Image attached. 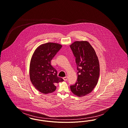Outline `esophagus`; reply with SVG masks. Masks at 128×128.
I'll return each mask as SVG.
<instances>
[{
  "mask_svg": "<svg viewBox=\"0 0 128 128\" xmlns=\"http://www.w3.org/2000/svg\"><path fill=\"white\" fill-rule=\"evenodd\" d=\"M63 79L64 80V81H66L68 79V77L67 76H66V77H64L63 78Z\"/></svg>",
  "mask_w": 128,
  "mask_h": 128,
  "instance_id": "34e87169",
  "label": "esophagus"
}]
</instances>
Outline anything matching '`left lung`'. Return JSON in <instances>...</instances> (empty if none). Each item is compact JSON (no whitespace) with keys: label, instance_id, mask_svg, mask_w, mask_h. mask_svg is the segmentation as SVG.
<instances>
[{"label":"left lung","instance_id":"left-lung-1","mask_svg":"<svg viewBox=\"0 0 128 128\" xmlns=\"http://www.w3.org/2000/svg\"><path fill=\"white\" fill-rule=\"evenodd\" d=\"M70 46L78 70L77 81L70 89L76 96H84L90 93L98 84L100 71L98 57L88 41H76Z\"/></svg>","mask_w":128,"mask_h":128}]
</instances>
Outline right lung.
I'll list each match as a JSON object with an SVG mask.
<instances>
[{"instance_id":"obj_1","label":"right lung","mask_w":128,"mask_h":128,"mask_svg":"<svg viewBox=\"0 0 128 128\" xmlns=\"http://www.w3.org/2000/svg\"><path fill=\"white\" fill-rule=\"evenodd\" d=\"M62 45L48 42L40 45L35 50L30 64V78L35 88L42 94L54 92L56 84L64 81L57 76V72L50 61Z\"/></svg>"}]
</instances>
